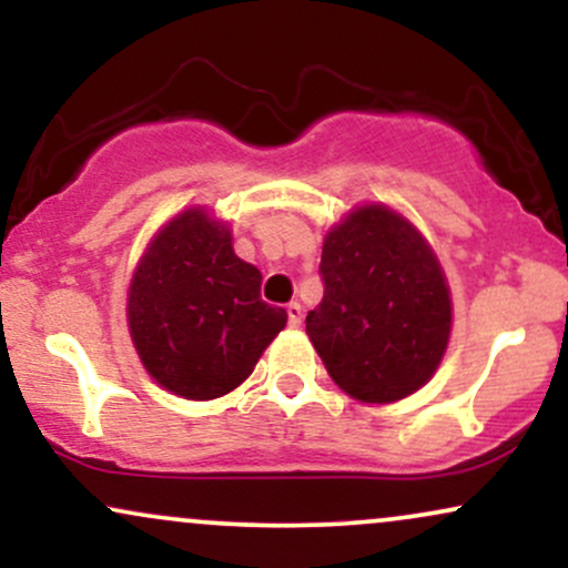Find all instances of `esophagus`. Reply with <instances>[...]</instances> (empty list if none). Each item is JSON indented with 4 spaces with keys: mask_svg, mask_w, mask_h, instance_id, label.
<instances>
[{
    "mask_svg": "<svg viewBox=\"0 0 568 568\" xmlns=\"http://www.w3.org/2000/svg\"><path fill=\"white\" fill-rule=\"evenodd\" d=\"M285 312H288V325L291 328H298V325H302V304L298 302H291L288 306H285Z\"/></svg>",
    "mask_w": 568,
    "mask_h": 568,
    "instance_id": "esophagus-1",
    "label": "esophagus"
}]
</instances>
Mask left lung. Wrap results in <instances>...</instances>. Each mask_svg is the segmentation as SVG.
Segmentation results:
<instances>
[{"instance_id": "1", "label": "left lung", "mask_w": 568, "mask_h": 568, "mask_svg": "<svg viewBox=\"0 0 568 568\" xmlns=\"http://www.w3.org/2000/svg\"><path fill=\"white\" fill-rule=\"evenodd\" d=\"M323 302L306 336L344 393L395 403L425 387L452 334V296L433 247L387 205L355 207L325 234Z\"/></svg>"}]
</instances>
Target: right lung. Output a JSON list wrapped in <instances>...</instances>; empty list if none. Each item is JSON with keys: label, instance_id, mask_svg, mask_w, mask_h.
<instances>
[{"label": "right lung", "instance_id": "add662e5", "mask_svg": "<svg viewBox=\"0 0 568 568\" xmlns=\"http://www.w3.org/2000/svg\"><path fill=\"white\" fill-rule=\"evenodd\" d=\"M262 302V272L232 247L224 221L189 207L154 234L128 291V325L143 368L186 400L240 387L285 328Z\"/></svg>", "mask_w": 568, "mask_h": 568}]
</instances>
